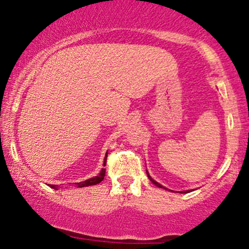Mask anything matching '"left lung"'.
Returning <instances> with one entry per match:
<instances>
[{"label": "left lung", "mask_w": 249, "mask_h": 249, "mask_svg": "<svg viewBox=\"0 0 249 249\" xmlns=\"http://www.w3.org/2000/svg\"><path fill=\"white\" fill-rule=\"evenodd\" d=\"M146 173H147V177H148V179H150V180H151V181H152V182H153V184H154V185H156V186H157V187H160V188H164V190L171 191V190H168V188H166V187H164V186H162V185H160V184H159V182H157V181H156V180H154V179L152 178V177H151V176H150V174H148V172H147V170H146ZM172 192H173V191H172ZM186 192H190V191H184V192H181V193H186Z\"/></svg>", "instance_id": "1"}]
</instances>
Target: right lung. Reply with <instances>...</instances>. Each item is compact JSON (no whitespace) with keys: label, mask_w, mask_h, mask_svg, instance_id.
Wrapping results in <instances>:
<instances>
[{"label":"right lung","mask_w":249,"mask_h":249,"mask_svg":"<svg viewBox=\"0 0 249 249\" xmlns=\"http://www.w3.org/2000/svg\"><path fill=\"white\" fill-rule=\"evenodd\" d=\"M107 152L105 154V158H104V166H105V162H107ZM105 177V168H102L101 172H99L98 176L96 177H92V178L85 180V181H82V182H76L75 186L77 187H87V186H92V185H97L99 184V182L103 181V179H104ZM51 188H55V190H58L59 188V185H50Z\"/></svg>","instance_id":"right-lung-1"}]
</instances>
